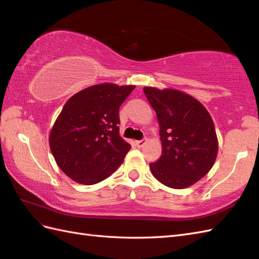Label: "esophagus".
I'll return each mask as SVG.
<instances>
[{
    "instance_id": "34e87169",
    "label": "esophagus",
    "mask_w": 259,
    "mask_h": 259,
    "mask_svg": "<svg viewBox=\"0 0 259 259\" xmlns=\"http://www.w3.org/2000/svg\"><path fill=\"white\" fill-rule=\"evenodd\" d=\"M146 143H147V138H144V139H142V140H137V142H136V146H137L138 148H142V147H144V146L146 145Z\"/></svg>"
}]
</instances>
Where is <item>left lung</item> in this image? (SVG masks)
Listing matches in <instances>:
<instances>
[{"mask_svg": "<svg viewBox=\"0 0 259 259\" xmlns=\"http://www.w3.org/2000/svg\"><path fill=\"white\" fill-rule=\"evenodd\" d=\"M160 125L162 155L150 163L152 175L174 189H184L213 167L218 143L213 120L200 101L177 90L144 88Z\"/></svg>", "mask_w": 259, "mask_h": 259, "instance_id": "1", "label": "left lung"}]
</instances>
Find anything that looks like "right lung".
I'll list each match as a JSON object with an SVG mask.
<instances>
[{
	"mask_svg": "<svg viewBox=\"0 0 259 259\" xmlns=\"http://www.w3.org/2000/svg\"><path fill=\"white\" fill-rule=\"evenodd\" d=\"M135 89L93 85L69 98L50 134L57 165L74 182L95 185L115 171L131 145L119 133V109Z\"/></svg>",
	"mask_w": 259,
	"mask_h": 259,
	"instance_id": "add662e5",
	"label": "right lung"
}]
</instances>
